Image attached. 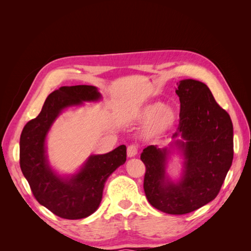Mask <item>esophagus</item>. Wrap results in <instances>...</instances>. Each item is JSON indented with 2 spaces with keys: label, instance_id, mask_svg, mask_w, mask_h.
<instances>
[{
  "label": "esophagus",
  "instance_id": "esophagus-1",
  "mask_svg": "<svg viewBox=\"0 0 251 251\" xmlns=\"http://www.w3.org/2000/svg\"><path fill=\"white\" fill-rule=\"evenodd\" d=\"M126 153L128 157H134L138 153V146L137 144H130L126 149Z\"/></svg>",
  "mask_w": 251,
  "mask_h": 251
}]
</instances>
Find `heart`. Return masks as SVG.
<instances>
[{
    "mask_svg": "<svg viewBox=\"0 0 251 251\" xmlns=\"http://www.w3.org/2000/svg\"><path fill=\"white\" fill-rule=\"evenodd\" d=\"M176 112L171 107H164L162 102H154L147 105L139 113L138 118L142 123H149L147 135L151 138L161 136L176 121Z\"/></svg>",
    "mask_w": 251,
    "mask_h": 251,
    "instance_id": "b5f03b06",
    "label": "heart"
}]
</instances>
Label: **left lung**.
Wrapping results in <instances>:
<instances>
[{
	"label": "left lung",
	"mask_w": 251,
	"mask_h": 251,
	"mask_svg": "<svg viewBox=\"0 0 251 251\" xmlns=\"http://www.w3.org/2000/svg\"><path fill=\"white\" fill-rule=\"evenodd\" d=\"M176 93L180 100L179 125L173 138L184 151V177L174 184L165 177L166 149L149 146L140 156L146 165L143 188L151 206L170 215L198 209L218 196L233 159V127L208 87L183 79Z\"/></svg>",
	"instance_id": "8db88e82"
}]
</instances>
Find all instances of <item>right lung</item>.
Here are the masks:
<instances>
[{"label":"right lung","mask_w":251,"mask_h":251,"mask_svg":"<svg viewBox=\"0 0 251 251\" xmlns=\"http://www.w3.org/2000/svg\"><path fill=\"white\" fill-rule=\"evenodd\" d=\"M100 94L93 86L62 87L46 98L41 113L26 124L20 138V165L34 198L59 218L78 220L98 208L104 182L126 160L125 144L104 155L89 158L82 170L70 180L51 171L45 155V138L53 121L67 107L85 100H97Z\"/></svg>","instance_id":"1"}]
</instances>
